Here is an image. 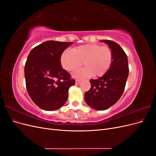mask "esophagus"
Returning <instances> with one entry per match:
<instances>
[{
	"label": "esophagus",
	"mask_w": 156,
	"mask_h": 156,
	"mask_svg": "<svg viewBox=\"0 0 156 156\" xmlns=\"http://www.w3.org/2000/svg\"><path fill=\"white\" fill-rule=\"evenodd\" d=\"M80 81H81V80H79V79H77V80H75V84H79V83H80Z\"/></svg>",
	"instance_id": "34e87169"
}]
</instances>
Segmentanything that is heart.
Wrapping results in <instances>:
<instances>
[{"instance_id":"b5f03b06","label":"heart","mask_w":156,"mask_h":156,"mask_svg":"<svg viewBox=\"0 0 156 156\" xmlns=\"http://www.w3.org/2000/svg\"><path fill=\"white\" fill-rule=\"evenodd\" d=\"M112 59V52L108 47L91 44L79 46L72 51L65 50L61 55L60 63L65 70L70 72L81 67L83 62L86 67L73 73L75 78L101 77L109 70Z\"/></svg>"}]
</instances>
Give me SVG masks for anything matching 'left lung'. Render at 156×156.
<instances>
[{
	"label": "left lung",
	"mask_w": 156,
	"mask_h": 156,
	"mask_svg": "<svg viewBox=\"0 0 156 156\" xmlns=\"http://www.w3.org/2000/svg\"><path fill=\"white\" fill-rule=\"evenodd\" d=\"M111 49L112 63L109 70L98 79H90L91 88L84 93V100L95 110L104 111L119 101L124 92L129 75L128 60L124 50L116 42L101 40Z\"/></svg>",
	"instance_id": "8db88e82"
}]
</instances>
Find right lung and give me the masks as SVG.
<instances>
[{
	"mask_svg": "<svg viewBox=\"0 0 156 156\" xmlns=\"http://www.w3.org/2000/svg\"><path fill=\"white\" fill-rule=\"evenodd\" d=\"M73 42L46 41L32 49L25 66L28 94L36 105L55 111L66 102L69 88L75 81L64 69L60 56Z\"/></svg>",
	"mask_w": 156,
	"mask_h": 156,
	"instance_id": "right-lung-1",
	"label": "right lung"
}]
</instances>
